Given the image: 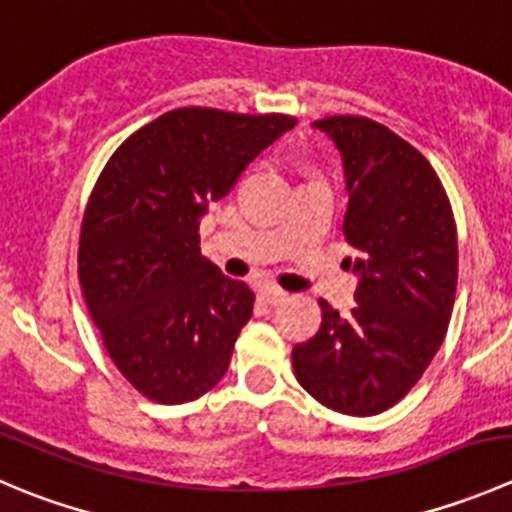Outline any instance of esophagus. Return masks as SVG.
<instances>
[{
	"label": "esophagus",
	"mask_w": 512,
	"mask_h": 512,
	"mask_svg": "<svg viewBox=\"0 0 512 512\" xmlns=\"http://www.w3.org/2000/svg\"><path fill=\"white\" fill-rule=\"evenodd\" d=\"M260 297L265 302H270V305H280V302L287 300V292L277 285H265L260 290Z\"/></svg>",
	"instance_id": "1"
}]
</instances>
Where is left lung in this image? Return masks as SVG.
I'll return each instance as SVG.
<instances>
[{"label":"left lung","instance_id":"obj_1","mask_svg":"<svg viewBox=\"0 0 512 512\" xmlns=\"http://www.w3.org/2000/svg\"><path fill=\"white\" fill-rule=\"evenodd\" d=\"M345 165L347 245L360 275L350 315L320 300L315 337L292 347L302 388L342 415H377L410 393L443 345L458 287V230L433 165L357 114L317 119Z\"/></svg>","mask_w":512,"mask_h":512}]
</instances>
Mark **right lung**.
<instances>
[{"mask_svg": "<svg viewBox=\"0 0 512 512\" xmlns=\"http://www.w3.org/2000/svg\"><path fill=\"white\" fill-rule=\"evenodd\" d=\"M295 124L172 109L104 165L79 232V285L109 357L145 398L190 403L227 372L255 295L200 255V217Z\"/></svg>", "mask_w": 512, "mask_h": 512, "instance_id": "add662e5", "label": "right lung"}]
</instances>
